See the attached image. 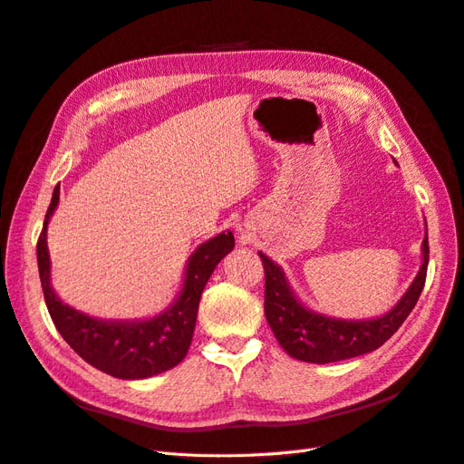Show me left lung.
<instances>
[{
	"label": "left lung",
	"mask_w": 464,
	"mask_h": 464,
	"mask_svg": "<svg viewBox=\"0 0 464 464\" xmlns=\"http://www.w3.org/2000/svg\"><path fill=\"white\" fill-rule=\"evenodd\" d=\"M265 269V315L286 353L302 362L329 363L354 356L368 354L387 343L409 317L422 294L430 246L428 232L422 244V266L411 288L392 310L377 319L348 321L315 314L294 296L286 276L280 266L266 256L259 254Z\"/></svg>",
	"instance_id": "obj_1"
}]
</instances>
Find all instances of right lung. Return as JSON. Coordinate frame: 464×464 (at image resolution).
Masks as SVG:
<instances>
[{
  "label": "right lung",
  "instance_id": "right-lung-1",
  "mask_svg": "<svg viewBox=\"0 0 464 464\" xmlns=\"http://www.w3.org/2000/svg\"><path fill=\"white\" fill-rule=\"evenodd\" d=\"M58 201L60 186H55L36 244V257L48 312L63 341L91 366L120 379H145L178 366L191 344L207 280L234 247L232 232H222L195 249L179 296L166 312L145 321H102L69 307L50 286L46 228Z\"/></svg>",
  "mask_w": 464,
  "mask_h": 464
}]
</instances>
